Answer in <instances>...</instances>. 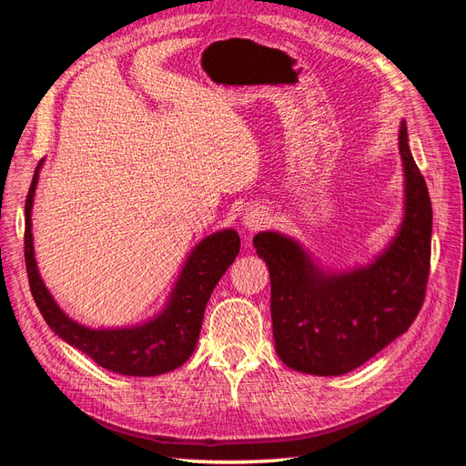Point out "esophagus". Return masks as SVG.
<instances>
[{
    "label": "esophagus",
    "instance_id": "esophagus-1",
    "mask_svg": "<svg viewBox=\"0 0 466 466\" xmlns=\"http://www.w3.org/2000/svg\"><path fill=\"white\" fill-rule=\"evenodd\" d=\"M268 223V211L262 206H252L245 211L243 216V225L250 231H257Z\"/></svg>",
    "mask_w": 466,
    "mask_h": 466
}]
</instances>
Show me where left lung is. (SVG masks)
<instances>
[{
  "instance_id": "left-lung-1",
  "label": "left lung",
  "mask_w": 466,
  "mask_h": 466,
  "mask_svg": "<svg viewBox=\"0 0 466 466\" xmlns=\"http://www.w3.org/2000/svg\"><path fill=\"white\" fill-rule=\"evenodd\" d=\"M399 147L406 177V214L399 235L373 264L350 274H322L301 247L279 233H258L255 247L270 270L276 351L288 368L344 375L404 334L424 305L431 257V202L408 147Z\"/></svg>"
}]
</instances>
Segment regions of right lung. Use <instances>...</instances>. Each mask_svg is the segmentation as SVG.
Listing matches in <instances>:
<instances>
[{
    "label": "right lung",
    "mask_w": 466,
    "mask_h": 466,
    "mask_svg": "<svg viewBox=\"0 0 466 466\" xmlns=\"http://www.w3.org/2000/svg\"><path fill=\"white\" fill-rule=\"evenodd\" d=\"M38 163L25 202V264L33 299L48 327L69 346L81 350L101 368L120 375L153 377L173 371L185 363L198 342L202 319L211 291L233 264L241 238L233 229L206 237L188 257L178 284L165 311L142 327L91 330L67 319L42 284L36 270L31 209L38 180Z\"/></svg>",
    "instance_id": "right-lung-1"
}]
</instances>
